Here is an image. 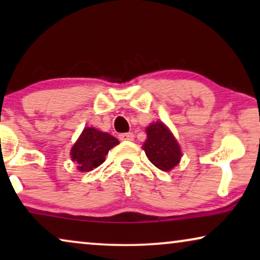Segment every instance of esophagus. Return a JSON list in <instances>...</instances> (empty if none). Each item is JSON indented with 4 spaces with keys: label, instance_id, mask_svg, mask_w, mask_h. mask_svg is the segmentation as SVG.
Segmentation results:
<instances>
[{
    "label": "esophagus",
    "instance_id": "esophagus-1",
    "mask_svg": "<svg viewBox=\"0 0 260 260\" xmlns=\"http://www.w3.org/2000/svg\"><path fill=\"white\" fill-rule=\"evenodd\" d=\"M120 141H133L134 140V134L133 133H126V134H120L119 135Z\"/></svg>",
    "mask_w": 260,
    "mask_h": 260
}]
</instances>
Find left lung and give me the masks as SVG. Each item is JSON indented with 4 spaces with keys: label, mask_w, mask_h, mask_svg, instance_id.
<instances>
[{
    "label": "left lung",
    "mask_w": 260,
    "mask_h": 260,
    "mask_svg": "<svg viewBox=\"0 0 260 260\" xmlns=\"http://www.w3.org/2000/svg\"><path fill=\"white\" fill-rule=\"evenodd\" d=\"M142 148L149 161L163 172L179 165L182 156L175 137L162 122L151 123L147 127V140Z\"/></svg>",
    "instance_id": "8db88e82"
}]
</instances>
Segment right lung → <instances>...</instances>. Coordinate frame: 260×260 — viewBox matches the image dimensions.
I'll list each match as a JSON object with an SVG mask.
<instances>
[{"label": "right lung", "mask_w": 260, "mask_h": 260, "mask_svg": "<svg viewBox=\"0 0 260 260\" xmlns=\"http://www.w3.org/2000/svg\"><path fill=\"white\" fill-rule=\"evenodd\" d=\"M117 144H119V141L110 134L94 127H85L71 149V157L77 162L78 170L90 172L105 161L110 149Z\"/></svg>", "instance_id": "add662e5"}]
</instances>
